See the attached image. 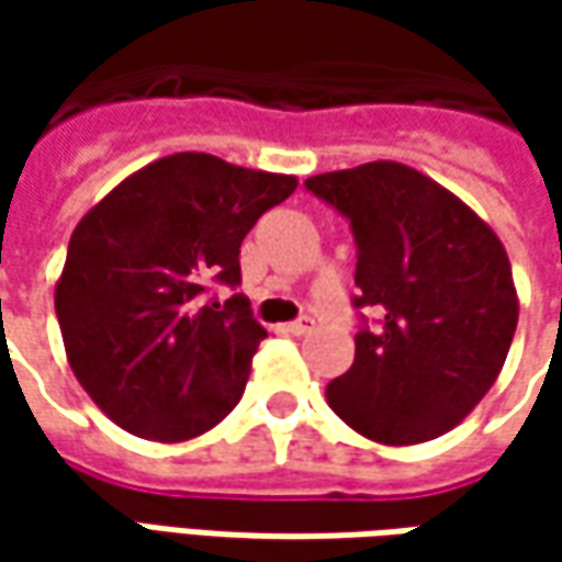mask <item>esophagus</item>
<instances>
[{"label": "esophagus", "instance_id": "34e87169", "mask_svg": "<svg viewBox=\"0 0 562 562\" xmlns=\"http://www.w3.org/2000/svg\"><path fill=\"white\" fill-rule=\"evenodd\" d=\"M315 328V322L313 318H296V322H291V325H284V331L293 337H303V335H310Z\"/></svg>", "mask_w": 562, "mask_h": 562}]
</instances>
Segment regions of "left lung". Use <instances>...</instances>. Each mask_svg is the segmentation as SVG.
Masks as SVG:
<instances>
[{"label":"left lung","mask_w":562,"mask_h":562,"mask_svg":"<svg viewBox=\"0 0 562 562\" xmlns=\"http://www.w3.org/2000/svg\"><path fill=\"white\" fill-rule=\"evenodd\" d=\"M350 218L359 331L353 366L325 387L362 438L391 447L441 438L497 381L519 322L507 249L447 187L400 162H366L306 181Z\"/></svg>","instance_id":"left-lung-1"}]
</instances>
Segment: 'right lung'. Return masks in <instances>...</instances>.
<instances>
[{"mask_svg":"<svg viewBox=\"0 0 562 562\" xmlns=\"http://www.w3.org/2000/svg\"><path fill=\"white\" fill-rule=\"evenodd\" d=\"M293 175L240 168L209 153L143 165L77 222L55 284L65 357L80 387L124 431L190 441L244 397L266 337L240 284V244Z\"/></svg>","mask_w":562,"mask_h":562,"instance_id":"1","label":"right lung"}]
</instances>
